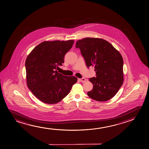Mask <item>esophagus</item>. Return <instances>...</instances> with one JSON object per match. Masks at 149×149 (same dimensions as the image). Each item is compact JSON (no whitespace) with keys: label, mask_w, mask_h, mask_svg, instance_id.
<instances>
[{"label":"esophagus","mask_w":149,"mask_h":149,"mask_svg":"<svg viewBox=\"0 0 149 149\" xmlns=\"http://www.w3.org/2000/svg\"><path fill=\"white\" fill-rule=\"evenodd\" d=\"M79 80H80V81L82 82H84L86 81V79L84 78H80L79 79Z\"/></svg>","instance_id":"obj_1"}]
</instances>
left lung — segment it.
Returning a JSON list of instances; mask_svg holds the SVG:
<instances>
[{
	"label": "left lung",
	"mask_w": 149,
	"mask_h": 149,
	"mask_svg": "<svg viewBox=\"0 0 149 149\" xmlns=\"http://www.w3.org/2000/svg\"><path fill=\"white\" fill-rule=\"evenodd\" d=\"M86 66H94L96 77L90 78L92 90L88 92L92 99L106 102L116 94L123 84V61L118 51L106 40L87 37L76 42Z\"/></svg>",
	"instance_id": "obj_1"
}]
</instances>
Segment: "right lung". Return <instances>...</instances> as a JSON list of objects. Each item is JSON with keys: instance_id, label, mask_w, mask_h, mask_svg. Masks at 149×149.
Here are the masks:
<instances>
[{"instance_id": "right-lung-1", "label": "right lung", "mask_w": 149, "mask_h": 149, "mask_svg": "<svg viewBox=\"0 0 149 149\" xmlns=\"http://www.w3.org/2000/svg\"><path fill=\"white\" fill-rule=\"evenodd\" d=\"M74 41H45L37 45L26 59V79L29 90L41 102L55 104L68 95L77 81L56 70L64 63L65 54Z\"/></svg>"}]
</instances>
